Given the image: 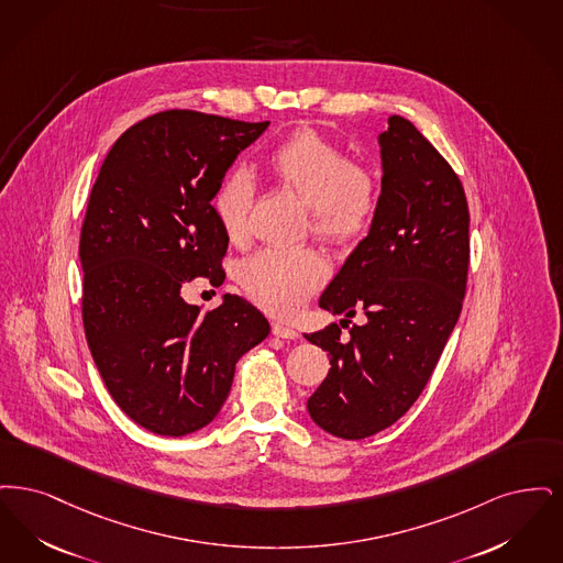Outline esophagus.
I'll return each instance as SVG.
<instances>
[{"instance_id": "34e87169", "label": "esophagus", "mask_w": 563, "mask_h": 563, "mask_svg": "<svg viewBox=\"0 0 563 563\" xmlns=\"http://www.w3.org/2000/svg\"><path fill=\"white\" fill-rule=\"evenodd\" d=\"M271 332H273V336H277V339H298V332L290 328V325H284V323H273L271 325Z\"/></svg>"}]
</instances>
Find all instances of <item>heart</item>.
<instances>
[{
    "label": "heart",
    "mask_w": 563,
    "mask_h": 563,
    "mask_svg": "<svg viewBox=\"0 0 563 563\" xmlns=\"http://www.w3.org/2000/svg\"><path fill=\"white\" fill-rule=\"evenodd\" d=\"M269 174L311 208L313 233L332 244L362 238L378 210V180L374 172L351 164L341 145L313 128H300L273 148ZM254 201L252 176L242 168L220 180L212 210L222 233L240 244L247 238ZM247 296L273 316H294L328 279V265L316 250L265 247L242 267Z\"/></svg>",
    "instance_id": "1"
}]
</instances>
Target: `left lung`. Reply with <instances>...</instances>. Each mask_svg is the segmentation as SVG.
I'll return each instance as SVG.
<instances>
[{"label": "left lung", "instance_id": "obj_1", "mask_svg": "<svg viewBox=\"0 0 563 563\" xmlns=\"http://www.w3.org/2000/svg\"><path fill=\"white\" fill-rule=\"evenodd\" d=\"M378 145L376 217L319 298L321 309L344 319L305 334L328 351L332 366L307 410L341 440L369 438L412 408L459 321L466 290L468 206L456 172L399 115L389 118ZM357 310L367 321L349 327Z\"/></svg>", "mask_w": 563, "mask_h": 563}]
</instances>
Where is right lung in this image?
<instances>
[{
    "label": "right lung",
    "mask_w": 563,
    "mask_h": 563,
    "mask_svg": "<svg viewBox=\"0 0 563 563\" xmlns=\"http://www.w3.org/2000/svg\"><path fill=\"white\" fill-rule=\"evenodd\" d=\"M267 125L162 111L128 128L98 172L79 238L86 341L115 404L151 433L212 422L235 364L269 336L235 294L208 313L180 296L196 277L224 282L229 238L212 196Z\"/></svg>",
    "instance_id": "obj_1"
}]
</instances>
